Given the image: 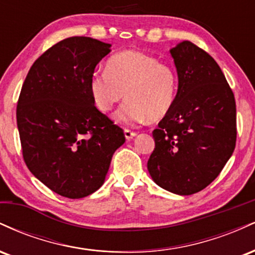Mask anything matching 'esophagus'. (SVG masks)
<instances>
[{
    "label": "esophagus",
    "instance_id": "obj_1",
    "mask_svg": "<svg viewBox=\"0 0 255 255\" xmlns=\"http://www.w3.org/2000/svg\"><path fill=\"white\" fill-rule=\"evenodd\" d=\"M135 135H136L135 131H131L129 129H125V136H126V139H127V140L133 139V137Z\"/></svg>",
    "mask_w": 255,
    "mask_h": 255
}]
</instances>
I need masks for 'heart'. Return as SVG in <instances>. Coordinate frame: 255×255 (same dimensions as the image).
<instances>
[{
  "instance_id": "b5f03b06",
  "label": "heart",
  "mask_w": 255,
  "mask_h": 255,
  "mask_svg": "<svg viewBox=\"0 0 255 255\" xmlns=\"http://www.w3.org/2000/svg\"><path fill=\"white\" fill-rule=\"evenodd\" d=\"M178 79L171 66L135 50L115 54L105 71L95 72L90 79L91 96L101 111H110L126 96L115 120L127 125L162 120L176 101Z\"/></svg>"
}]
</instances>
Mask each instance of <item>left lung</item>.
<instances>
[{
    "label": "left lung",
    "mask_w": 255,
    "mask_h": 255,
    "mask_svg": "<svg viewBox=\"0 0 255 255\" xmlns=\"http://www.w3.org/2000/svg\"><path fill=\"white\" fill-rule=\"evenodd\" d=\"M178 77L176 101L152 131L147 162L152 180L165 191L191 195L218 176L236 144V104L213 58L188 40L170 49Z\"/></svg>",
    "instance_id": "1"
}]
</instances>
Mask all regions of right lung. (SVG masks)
<instances>
[{
    "label": "right lung",
    "instance_id": "obj_1",
    "mask_svg": "<svg viewBox=\"0 0 255 255\" xmlns=\"http://www.w3.org/2000/svg\"><path fill=\"white\" fill-rule=\"evenodd\" d=\"M111 44L90 37L61 40L36 60L21 87L16 124L22 156L52 192L80 199L104 183L126 137L95 107L90 79Z\"/></svg>",
    "mask_w": 255,
    "mask_h": 255
}]
</instances>
